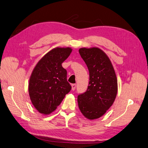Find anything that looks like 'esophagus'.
<instances>
[{
	"label": "esophagus",
	"mask_w": 148,
	"mask_h": 148,
	"mask_svg": "<svg viewBox=\"0 0 148 148\" xmlns=\"http://www.w3.org/2000/svg\"><path fill=\"white\" fill-rule=\"evenodd\" d=\"M76 86H77L76 84H72V85H71V89H72V90L74 91L76 89Z\"/></svg>",
	"instance_id": "34e87169"
}]
</instances>
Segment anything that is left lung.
I'll list each match as a JSON object with an SVG mask.
<instances>
[{"label": "left lung", "mask_w": 148, "mask_h": 148, "mask_svg": "<svg viewBox=\"0 0 148 148\" xmlns=\"http://www.w3.org/2000/svg\"><path fill=\"white\" fill-rule=\"evenodd\" d=\"M89 71L90 82L85 93L78 96L79 110L86 118L101 117L113 105L116 97L118 83L108 56L98 48L79 50Z\"/></svg>", "instance_id": "left-lung-1"}]
</instances>
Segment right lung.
<instances>
[{"mask_svg": "<svg viewBox=\"0 0 148 148\" xmlns=\"http://www.w3.org/2000/svg\"><path fill=\"white\" fill-rule=\"evenodd\" d=\"M70 48H56L48 52L34 69L29 80L32 103L38 112L49 114L56 110L71 89L62 63L69 57Z\"/></svg>", "mask_w": 148, "mask_h": 148, "instance_id": "right-lung-1", "label": "right lung"}]
</instances>
